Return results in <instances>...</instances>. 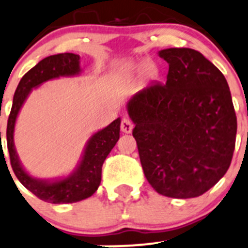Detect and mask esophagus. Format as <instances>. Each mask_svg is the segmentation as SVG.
Wrapping results in <instances>:
<instances>
[{"mask_svg": "<svg viewBox=\"0 0 248 248\" xmlns=\"http://www.w3.org/2000/svg\"><path fill=\"white\" fill-rule=\"evenodd\" d=\"M121 129L124 134H130L132 131V129H134V124H132V122L130 119L123 118L121 123Z\"/></svg>", "mask_w": 248, "mask_h": 248, "instance_id": "obj_1", "label": "esophagus"}]
</instances>
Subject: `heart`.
Returning a JSON list of instances; mask_svg holds the SVG:
<instances>
[{"label":"heart","instance_id":"1","mask_svg":"<svg viewBox=\"0 0 248 248\" xmlns=\"http://www.w3.org/2000/svg\"><path fill=\"white\" fill-rule=\"evenodd\" d=\"M132 70H139V69H144V74L150 80H155L159 76V69L154 64H142L140 67H132Z\"/></svg>","mask_w":248,"mask_h":248}]
</instances>
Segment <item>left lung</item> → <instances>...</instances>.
<instances>
[{"label":"left lung","mask_w":248,"mask_h":248,"mask_svg":"<svg viewBox=\"0 0 248 248\" xmlns=\"http://www.w3.org/2000/svg\"><path fill=\"white\" fill-rule=\"evenodd\" d=\"M165 85L137 92L126 105L145 178L160 195L193 198L226 174L235 148L236 116L223 74L187 47L159 51Z\"/></svg>","instance_id":"1"}]
</instances>
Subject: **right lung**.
<instances>
[{"mask_svg": "<svg viewBox=\"0 0 248 248\" xmlns=\"http://www.w3.org/2000/svg\"><path fill=\"white\" fill-rule=\"evenodd\" d=\"M81 57L75 53H60L48 56L35 67L27 71L17 85L13 99L8 124H7V145L10 165L20 183L39 200L53 204L75 203L91 197L101 183V168L107 155L119 140L121 118H117L104 129L92 135L87 141L82 156L78 166L67 177L55 179H39L32 177L21 165L14 145V130L21 107L33 88L50 80L70 78L81 74ZM1 136V131H0Z\"/></svg>", "mask_w": 248, "mask_h": 248, "instance_id": "right-lung-1", "label": "right lung"}]
</instances>
